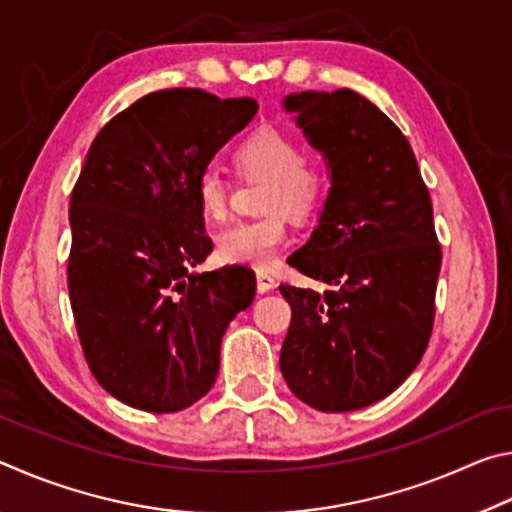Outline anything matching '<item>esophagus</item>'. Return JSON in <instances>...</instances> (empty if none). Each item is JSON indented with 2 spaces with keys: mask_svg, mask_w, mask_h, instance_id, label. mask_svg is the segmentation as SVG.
Returning <instances> with one entry per match:
<instances>
[{
  "mask_svg": "<svg viewBox=\"0 0 512 512\" xmlns=\"http://www.w3.org/2000/svg\"><path fill=\"white\" fill-rule=\"evenodd\" d=\"M275 287V277L268 273V271H257V291L259 293H266V291H271Z\"/></svg>",
  "mask_w": 512,
  "mask_h": 512,
  "instance_id": "34e87169",
  "label": "esophagus"
}]
</instances>
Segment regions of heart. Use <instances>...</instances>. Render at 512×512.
<instances>
[{
  "mask_svg": "<svg viewBox=\"0 0 512 512\" xmlns=\"http://www.w3.org/2000/svg\"><path fill=\"white\" fill-rule=\"evenodd\" d=\"M235 162L246 176H266L259 219L235 221L216 235V253L223 262L268 266L289 239L287 212L309 216L327 194L323 167L302 158V146L277 126H259L237 144ZM228 183L219 167H205L196 178V198L207 219L219 221L228 212Z\"/></svg>",
  "mask_w": 512,
  "mask_h": 512,
  "instance_id": "b5f03b06",
  "label": "heart"
}]
</instances>
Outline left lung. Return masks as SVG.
Masks as SVG:
<instances>
[{
  "mask_svg": "<svg viewBox=\"0 0 512 512\" xmlns=\"http://www.w3.org/2000/svg\"><path fill=\"white\" fill-rule=\"evenodd\" d=\"M325 155L332 187L318 228L289 257L323 289L282 284L291 325L280 370L325 413L391 395L427 350L443 262L413 149L375 103L348 88L284 99Z\"/></svg>",
  "mask_w": 512,
  "mask_h": 512,
  "instance_id": "left-lung-1",
  "label": "left lung"
}]
</instances>
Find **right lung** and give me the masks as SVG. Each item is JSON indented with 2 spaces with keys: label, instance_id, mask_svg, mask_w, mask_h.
<instances>
[{
  "label": "right lung",
  "instance_id": "right-lung-1",
  "mask_svg": "<svg viewBox=\"0 0 512 512\" xmlns=\"http://www.w3.org/2000/svg\"><path fill=\"white\" fill-rule=\"evenodd\" d=\"M255 112L250 97L151 92L112 117L85 158L69 201V302L94 379L133 409L201 400L225 329L255 298L244 266L189 273L212 253L198 173Z\"/></svg>",
  "mask_w": 512,
  "mask_h": 512
}]
</instances>
